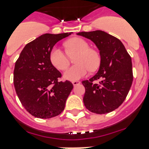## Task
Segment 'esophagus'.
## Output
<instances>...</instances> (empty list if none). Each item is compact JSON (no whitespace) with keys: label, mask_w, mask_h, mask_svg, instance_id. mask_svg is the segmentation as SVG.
I'll return each instance as SVG.
<instances>
[{"label":"esophagus","mask_w":149,"mask_h":149,"mask_svg":"<svg viewBox=\"0 0 149 149\" xmlns=\"http://www.w3.org/2000/svg\"><path fill=\"white\" fill-rule=\"evenodd\" d=\"M81 82L79 81H74L72 82V84H73V86H77L79 85V84H80Z\"/></svg>","instance_id":"obj_1"}]
</instances>
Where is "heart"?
<instances>
[{
    "label": "heart",
    "instance_id": "heart-1",
    "mask_svg": "<svg viewBox=\"0 0 149 149\" xmlns=\"http://www.w3.org/2000/svg\"><path fill=\"white\" fill-rule=\"evenodd\" d=\"M66 52L69 56H73L75 65L69 68L64 73L63 78L66 80L77 81L84 77L90 70H95L100 64V55L99 52L92 48L84 39L74 37L67 40L64 43ZM49 60L58 70H63L70 63L68 56L58 47H52L49 52Z\"/></svg>",
    "mask_w": 149,
    "mask_h": 149
}]
</instances>
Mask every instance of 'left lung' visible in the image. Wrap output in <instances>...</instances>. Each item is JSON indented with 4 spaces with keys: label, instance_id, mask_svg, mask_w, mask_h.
I'll return each instance as SVG.
<instances>
[{
    "label": "left lung",
    "instance_id": "obj_1",
    "mask_svg": "<svg viewBox=\"0 0 149 149\" xmlns=\"http://www.w3.org/2000/svg\"><path fill=\"white\" fill-rule=\"evenodd\" d=\"M77 34L91 40L101 57L98 72L89 80L82 81L86 90L84 105L94 113H109L123 104L131 87V58L120 40L105 31H82ZM98 79L102 81L98 84L94 83Z\"/></svg>",
    "mask_w": 149,
    "mask_h": 149
}]
</instances>
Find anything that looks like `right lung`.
Masks as SVG:
<instances>
[{
    "label": "right lung",
    "instance_id": "right-lung-1",
    "mask_svg": "<svg viewBox=\"0 0 149 149\" xmlns=\"http://www.w3.org/2000/svg\"><path fill=\"white\" fill-rule=\"evenodd\" d=\"M72 32L45 34L22 49L15 63L13 84L21 103L35 118L47 119L60 115L73 86L58 81L61 73L51 63L49 52L54 45Z\"/></svg>",
    "mask_w": 149,
    "mask_h": 149
}]
</instances>
